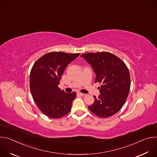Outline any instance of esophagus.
Returning <instances> with one entry per match:
<instances>
[{"mask_svg":"<svg viewBox=\"0 0 157 157\" xmlns=\"http://www.w3.org/2000/svg\"><path fill=\"white\" fill-rule=\"evenodd\" d=\"M77 94H79V95H80L81 96H86V94H84V93H77Z\"/></svg>","mask_w":157,"mask_h":157,"instance_id":"1","label":"esophagus"}]
</instances>
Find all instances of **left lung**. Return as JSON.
I'll use <instances>...</instances> for the list:
<instances>
[{
	"mask_svg": "<svg viewBox=\"0 0 157 157\" xmlns=\"http://www.w3.org/2000/svg\"><path fill=\"white\" fill-rule=\"evenodd\" d=\"M91 64L96 75L95 82L101 84L100 95L88 106L101 118L113 116L124 105L130 88V77L126 64L109 52L87 53L81 55Z\"/></svg>",
	"mask_w": 157,
	"mask_h": 157,
	"instance_id": "1",
	"label": "left lung"
}]
</instances>
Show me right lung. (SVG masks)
Returning a JSON list of instances; mask_svg holds the SVG:
<instances>
[{"label": "right lung", "instance_id": "add662e5", "mask_svg": "<svg viewBox=\"0 0 157 157\" xmlns=\"http://www.w3.org/2000/svg\"><path fill=\"white\" fill-rule=\"evenodd\" d=\"M79 53L50 52L40 58L30 75V88L34 101L44 115L60 118L70 113L76 93H66L58 84L66 67Z\"/></svg>", "mask_w": 157, "mask_h": 157}]
</instances>
